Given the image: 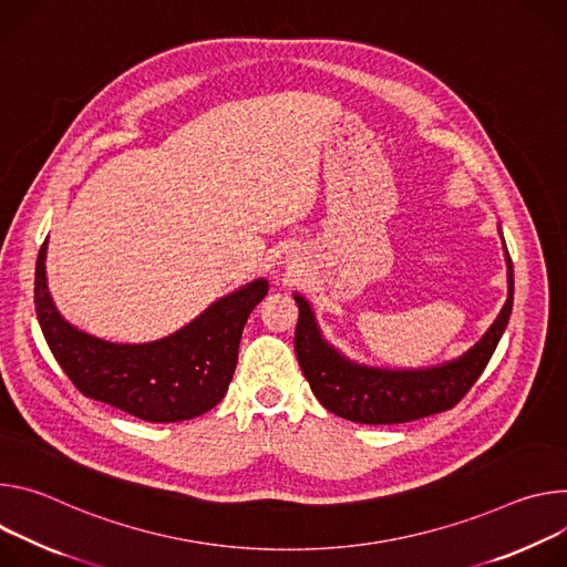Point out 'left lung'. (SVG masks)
I'll use <instances>...</instances> for the list:
<instances>
[{"label": "left lung", "instance_id": "8db88e82", "mask_svg": "<svg viewBox=\"0 0 567 567\" xmlns=\"http://www.w3.org/2000/svg\"><path fill=\"white\" fill-rule=\"evenodd\" d=\"M505 259L509 297L497 320L462 358L430 369H379L344 358L322 338L310 303L295 292L299 306L295 353L312 394L329 412L367 425L405 423L455 408L482 375L509 324L514 308V264L507 247Z\"/></svg>", "mask_w": 567, "mask_h": 567}]
</instances>
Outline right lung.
Wrapping results in <instances>:
<instances>
[{"label":"right lung","mask_w":567,"mask_h":567,"mask_svg":"<svg viewBox=\"0 0 567 567\" xmlns=\"http://www.w3.org/2000/svg\"><path fill=\"white\" fill-rule=\"evenodd\" d=\"M44 259L47 240L35 261L38 322L53 358L81 394L151 423L194 419L223 401L243 327L268 292L266 279L214 301L168 338L116 344L79 331L60 316L47 288Z\"/></svg>","instance_id":"add662e5"}]
</instances>
